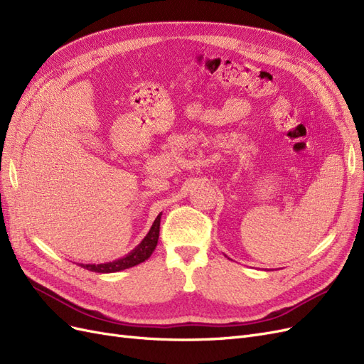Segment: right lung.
<instances>
[{"instance_id": "obj_1", "label": "right lung", "mask_w": 364, "mask_h": 364, "mask_svg": "<svg viewBox=\"0 0 364 364\" xmlns=\"http://www.w3.org/2000/svg\"><path fill=\"white\" fill-rule=\"evenodd\" d=\"M161 215L162 214H159L155 218V222H153L149 234L144 237V240H142L134 250L129 252L123 258H118L111 262H102V264H79V266L95 273H115V272L126 270L134 266H138L141 262H144L146 259L150 258L153 250L156 249L158 240H159Z\"/></svg>"}]
</instances>
